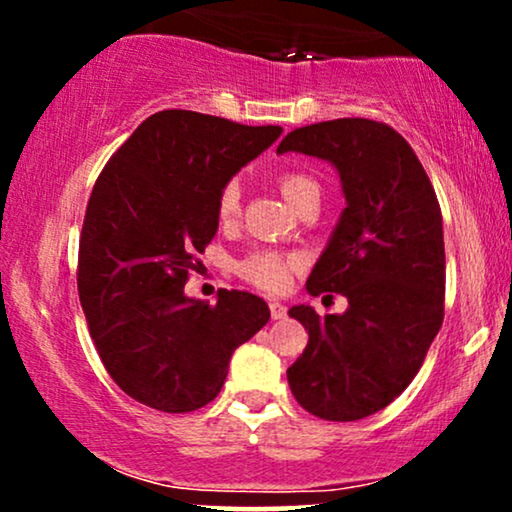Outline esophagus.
I'll return each instance as SVG.
<instances>
[{
    "label": "esophagus",
    "instance_id": "obj_1",
    "mask_svg": "<svg viewBox=\"0 0 512 512\" xmlns=\"http://www.w3.org/2000/svg\"><path fill=\"white\" fill-rule=\"evenodd\" d=\"M269 313H272L274 320H281V317H286V305L279 301H269Z\"/></svg>",
    "mask_w": 512,
    "mask_h": 512
}]
</instances>
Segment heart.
Listing matches in <instances>:
<instances>
[{
    "label": "heart",
    "mask_w": 512,
    "mask_h": 512,
    "mask_svg": "<svg viewBox=\"0 0 512 512\" xmlns=\"http://www.w3.org/2000/svg\"><path fill=\"white\" fill-rule=\"evenodd\" d=\"M276 185H279L281 195L286 197V202L293 209H298L305 199H320V185L315 178H310L308 173L301 170H284V173L276 175ZM240 182L231 180L221 187L219 202H216V216L221 223H233L240 214ZM301 267V257L291 255V252H276V250H257L250 252L248 257L238 262V274L245 281H250L257 289L279 293L289 286L291 274Z\"/></svg>",
    "instance_id": "heart-1"
}]
</instances>
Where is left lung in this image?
<instances>
[{"label": "left lung", "mask_w": 512, "mask_h": 512, "mask_svg": "<svg viewBox=\"0 0 512 512\" xmlns=\"http://www.w3.org/2000/svg\"><path fill=\"white\" fill-rule=\"evenodd\" d=\"M339 170L346 209L308 276L310 296L342 293L344 315L293 305L308 346L286 370L293 397L325 421H358L395 402L443 325L440 204L402 134L366 117L317 122L281 139Z\"/></svg>", "instance_id": "8db88e82"}]
</instances>
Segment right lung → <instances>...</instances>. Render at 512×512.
<instances>
[{"instance_id":"1","label":"right lung","mask_w":512,"mask_h":512,"mask_svg":"<svg viewBox=\"0 0 512 512\" xmlns=\"http://www.w3.org/2000/svg\"><path fill=\"white\" fill-rule=\"evenodd\" d=\"M284 132L192 110L146 117L93 185L79 238L76 286L93 344L122 392L146 407L185 414L221 392L228 361L267 325L248 291L192 301L221 187Z\"/></svg>"}]
</instances>
